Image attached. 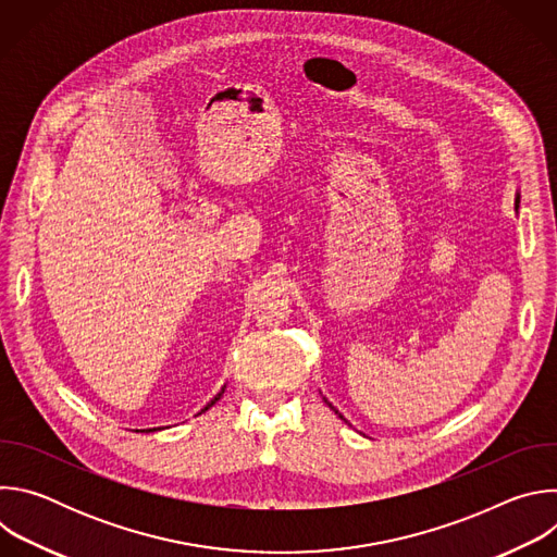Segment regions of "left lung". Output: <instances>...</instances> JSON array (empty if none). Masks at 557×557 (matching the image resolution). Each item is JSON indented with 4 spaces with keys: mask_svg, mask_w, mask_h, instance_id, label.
<instances>
[{
    "mask_svg": "<svg viewBox=\"0 0 557 557\" xmlns=\"http://www.w3.org/2000/svg\"><path fill=\"white\" fill-rule=\"evenodd\" d=\"M326 404H329V401H326ZM329 406H331V404H329ZM331 408H333V406H331ZM335 412H337V410H335ZM337 414H339V412H337ZM339 417H342V414H339Z\"/></svg>",
    "mask_w": 557,
    "mask_h": 557,
    "instance_id": "obj_1",
    "label": "left lung"
}]
</instances>
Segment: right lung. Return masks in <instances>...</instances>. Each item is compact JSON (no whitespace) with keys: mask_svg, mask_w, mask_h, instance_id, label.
<instances>
[{"mask_svg":"<svg viewBox=\"0 0 557 557\" xmlns=\"http://www.w3.org/2000/svg\"><path fill=\"white\" fill-rule=\"evenodd\" d=\"M218 399H220V394H218V396H215V399H213V401H211V404H209V406H207V408H205V410H209V408H211V406H213V404H215V401H218ZM205 410H202V412H205Z\"/></svg>","mask_w":557,"mask_h":557,"instance_id":"1","label":"right lung"}]
</instances>
